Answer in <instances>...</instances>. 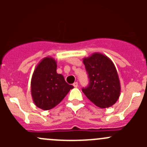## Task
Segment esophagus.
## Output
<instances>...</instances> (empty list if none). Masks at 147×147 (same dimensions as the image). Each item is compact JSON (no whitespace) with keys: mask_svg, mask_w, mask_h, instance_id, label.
Wrapping results in <instances>:
<instances>
[{"mask_svg":"<svg viewBox=\"0 0 147 147\" xmlns=\"http://www.w3.org/2000/svg\"><path fill=\"white\" fill-rule=\"evenodd\" d=\"M73 86H74V87H78V82H74Z\"/></svg>","mask_w":147,"mask_h":147,"instance_id":"1","label":"esophagus"}]
</instances>
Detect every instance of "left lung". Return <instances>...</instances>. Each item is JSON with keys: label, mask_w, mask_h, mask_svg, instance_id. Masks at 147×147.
Segmentation results:
<instances>
[{"label": "left lung", "mask_w": 147, "mask_h": 147, "mask_svg": "<svg viewBox=\"0 0 147 147\" xmlns=\"http://www.w3.org/2000/svg\"><path fill=\"white\" fill-rule=\"evenodd\" d=\"M82 61L90 79L88 87L82 89L84 94L98 107H112L121 92L119 76L113 62L100 53L84 57Z\"/></svg>", "instance_id": "1"}]
</instances>
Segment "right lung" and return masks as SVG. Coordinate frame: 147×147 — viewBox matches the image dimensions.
I'll use <instances>...</instances> for the list:
<instances>
[{"instance_id": "add662e5", "label": "right lung", "mask_w": 147, "mask_h": 147, "mask_svg": "<svg viewBox=\"0 0 147 147\" xmlns=\"http://www.w3.org/2000/svg\"><path fill=\"white\" fill-rule=\"evenodd\" d=\"M31 96L34 104L43 110L57 106L73 86L67 84L63 75L57 72V62L44 57L36 65L31 78Z\"/></svg>"}]
</instances>
